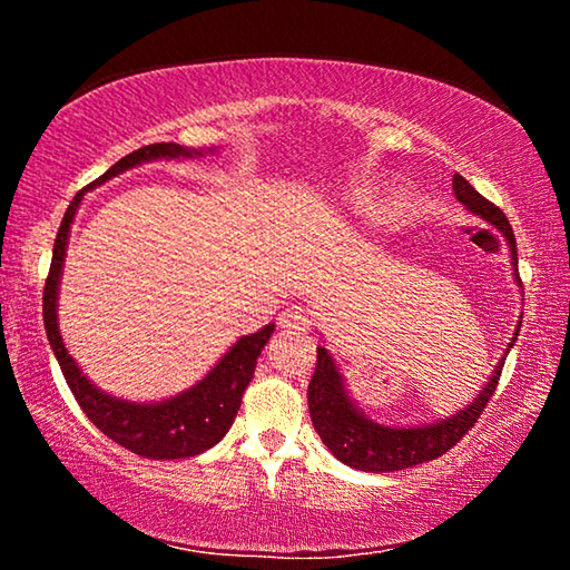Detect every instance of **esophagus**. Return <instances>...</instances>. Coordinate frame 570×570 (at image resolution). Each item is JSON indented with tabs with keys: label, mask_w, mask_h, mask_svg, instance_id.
<instances>
[{
	"label": "esophagus",
	"mask_w": 570,
	"mask_h": 570,
	"mask_svg": "<svg viewBox=\"0 0 570 570\" xmlns=\"http://www.w3.org/2000/svg\"><path fill=\"white\" fill-rule=\"evenodd\" d=\"M278 324H282V330H288V332H306L308 316L302 306H288L286 312L278 316Z\"/></svg>",
	"instance_id": "esophagus-1"
}]
</instances>
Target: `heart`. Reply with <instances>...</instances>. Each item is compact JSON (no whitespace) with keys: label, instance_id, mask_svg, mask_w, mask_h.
<instances>
[{"label":"heart","instance_id":"b5f03b06","mask_svg":"<svg viewBox=\"0 0 570 570\" xmlns=\"http://www.w3.org/2000/svg\"><path fill=\"white\" fill-rule=\"evenodd\" d=\"M342 196H344V204L360 208L374 196V180L372 178L352 180L350 186L342 190ZM412 200H414V196L407 186L392 188L387 196L380 200L377 208H374V224H380V226L402 224V220L407 218V214L412 210Z\"/></svg>","mask_w":570,"mask_h":570}]
</instances>
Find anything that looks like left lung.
I'll list each match as a JSON object with an SVG mask.
<instances>
[{"label": "left lung", "instance_id": "left-lung-1", "mask_svg": "<svg viewBox=\"0 0 570 570\" xmlns=\"http://www.w3.org/2000/svg\"><path fill=\"white\" fill-rule=\"evenodd\" d=\"M452 190H455V198L470 210V214H475L478 218L485 220L488 226H493L503 234L510 248L513 276L520 284L515 236L503 210L482 198L460 173H455V178H452ZM520 320H523V316H520ZM518 332L520 322L515 326V334L513 340H510L505 354L513 350ZM505 354L500 356V362L493 374H490V380L485 382V387H482L475 397H472V402L465 404L462 410L452 412L450 417L438 422L414 424V428H400V424L392 428V424L370 420L360 407H356L334 356L326 352L324 346H316V370L306 392L308 414H312L316 435L322 438L324 445L332 450V455L344 462V465L364 472H394L412 465H422V462L445 455L452 445H458V442L465 438V432L472 424L478 422L480 412L485 410L488 400L493 397V392L498 387L500 372H503L505 364Z\"/></svg>", "mask_w": 570, "mask_h": 570}]
</instances>
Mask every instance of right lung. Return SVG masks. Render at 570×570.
Masks as SVG:
<instances>
[{
	"mask_svg": "<svg viewBox=\"0 0 570 570\" xmlns=\"http://www.w3.org/2000/svg\"><path fill=\"white\" fill-rule=\"evenodd\" d=\"M206 153H216V148L196 150L183 148L178 142H153V146L132 150L130 156L115 163L110 170H105L98 180L77 193L72 204L67 206L60 230H57L55 238L50 274H47L45 282V332L57 362H60L65 380L75 394V400L80 402L82 412L88 414V420L95 428L105 432V435L112 442H118L125 450L148 460L193 458L224 440L230 424L236 420L244 390L248 387V382L254 380L258 354H262L266 342L272 340L274 324H266L254 334L240 336L234 346H228V352L220 356L214 370H210L204 380L193 384L186 392L176 394V397L160 402H130L122 397H112V394L102 392L98 384H92L85 377L80 364H77L70 352H67L60 334V324H57V296H60L67 240H70V228L77 216V208H80L82 196L90 188L102 186V183H108L110 178L120 176V173L135 166H142V163L200 158L206 156Z\"/></svg>",
	"mask_w": 570,
	"mask_h": 570,
	"instance_id": "1",
	"label": "right lung"
}]
</instances>
